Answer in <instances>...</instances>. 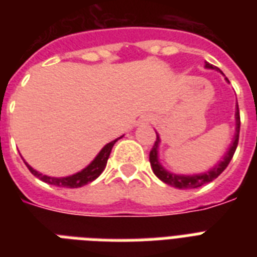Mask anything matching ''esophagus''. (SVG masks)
<instances>
[{
	"instance_id": "34e87169",
	"label": "esophagus",
	"mask_w": 257,
	"mask_h": 257,
	"mask_svg": "<svg viewBox=\"0 0 257 257\" xmlns=\"http://www.w3.org/2000/svg\"><path fill=\"white\" fill-rule=\"evenodd\" d=\"M149 122H151V117H149V116H143L140 118V120L137 121V125H140V126H143V125H148Z\"/></svg>"
}]
</instances>
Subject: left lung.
<instances>
[{
  "mask_svg": "<svg viewBox=\"0 0 257 257\" xmlns=\"http://www.w3.org/2000/svg\"><path fill=\"white\" fill-rule=\"evenodd\" d=\"M205 68L207 69H217L216 66L211 65L205 62ZM228 81V78H225ZM229 82V81H228ZM235 118H236V132L235 136H233V140H232L229 148L225 152L224 157L217 163V164L211 168L209 171L204 172V173H197V175H177V173H173V172H169L160 164L159 161V145H160L161 140L159 133L156 132V141H155V145H153L152 151L149 153V161H151V167H152L153 173L159 177V179L163 181V183L168 184L171 187L179 188V189H193V188H199L204 184H208L213 181L216 177H219L223 171L228 167L229 161L232 160L233 157V153H235L236 148H237V143H239V132H240V114H239V105L236 104V112H235Z\"/></svg>",
  "mask_w": 257,
  "mask_h": 257,
  "instance_id": "8db88e82",
  "label": "left lung"
}]
</instances>
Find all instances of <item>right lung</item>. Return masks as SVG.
I'll return each instance as SVG.
<instances>
[{
    "label": "right lung",
    "instance_id": "add662e5",
    "mask_svg": "<svg viewBox=\"0 0 257 257\" xmlns=\"http://www.w3.org/2000/svg\"><path fill=\"white\" fill-rule=\"evenodd\" d=\"M121 137H118V139H121ZM118 139L110 141V143H108V144L105 145L104 148L98 152V155L93 159L92 163L89 165H86L85 168L81 169V171L77 172V173H74V175L65 176V177H53V176L42 175V173H40L38 171L32 168L28 163H25V164L26 167H28V169L32 172V175L36 176L37 179L42 180L44 183L50 184V185H56V187L61 188L84 187L86 184L92 183L93 180H96L97 177L102 173V171H104L105 167H106V163H108L109 155L112 152L113 145L116 144V141L118 140Z\"/></svg>",
    "mask_w": 257,
    "mask_h": 257
}]
</instances>
